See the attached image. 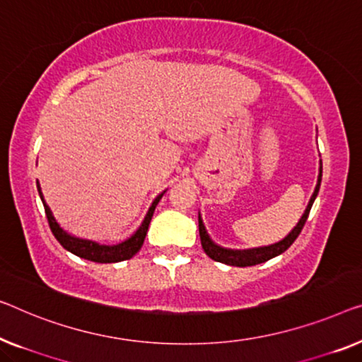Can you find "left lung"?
<instances>
[{
	"label": "left lung",
	"instance_id": "1",
	"mask_svg": "<svg viewBox=\"0 0 362 362\" xmlns=\"http://www.w3.org/2000/svg\"><path fill=\"white\" fill-rule=\"evenodd\" d=\"M320 183H322V160H320V167H319V177H317L315 190H314V193H312L309 204H307L304 214L300 216L298 224L294 226L293 230H291V233L286 235L284 239H281L279 242H274V244H272V245L253 247V249H226V247H221L216 244L211 237H209L208 230L203 224L202 214L198 213L199 239H202V247H203L204 253H206L209 258H213L214 262L226 263V265H230V267H253V265H258V263L268 262L269 258L281 255L283 252H286L291 245H293V242L298 239V235L300 234L302 228H304L307 216H309V213H310L312 204H314L317 195H319Z\"/></svg>",
	"mask_w": 362,
	"mask_h": 362
}]
</instances>
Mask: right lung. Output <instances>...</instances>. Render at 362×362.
<instances>
[{"label": "right lung", "instance_id": "right-lung-1", "mask_svg": "<svg viewBox=\"0 0 362 362\" xmlns=\"http://www.w3.org/2000/svg\"><path fill=\"white\" fill-rule=\"evenodd\" d=\"M37 190H39V197L43 203V208H45V214H47L48 224H50L52 233L57 237V240L63 245V249H66L68 252L74 253V255L84 258V260H90L95 263H117V262L129 260L134 253H138L139 249L143 247L144 237H146L151 218H153V214H154V209H156V206H158V203L160 202V198H163L164 193L167 192V190H164L163 193H159V195L154 198V202L151 203L148 213H146V216H144V219L141 221V224H139V228L134 230V233L129 235L128 239L118 242V244H113V245H105V244H99V242H95V240L76 237V235L69 234L68 230H64L62 226L58 224V221L55 219V216H53L50 206H48L45 198H43V193H42L39 182H37Z\"/></svg>", "mask_w": 362, "mask_h": 362}]
</instances>
